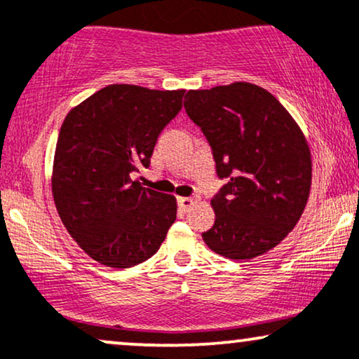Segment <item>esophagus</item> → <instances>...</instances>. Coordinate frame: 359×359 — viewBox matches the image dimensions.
<instances>
[{
  "label": "esophagus",
  "instance_id": "1",
  "mask_svg": "<svg viewBox=\"0 0 359 359\" xmlns=\"http://www.w3.org/2000/svg\"><path fill=\"white\" fill-rule=\"evenodd\" d=\"M177 202H179L180 210L187 212V210L192 209L194 204H197V198L196 197H179L177 198Z\"/></svg>",
  "mask_w": 359,
  "mask_h": 359
}]
</instances>
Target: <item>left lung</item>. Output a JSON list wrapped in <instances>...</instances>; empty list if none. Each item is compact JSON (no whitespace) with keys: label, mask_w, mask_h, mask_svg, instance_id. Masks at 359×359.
Here are the masks:
<instances>
[{"label":"left lung","mask_w":359,"mask_h":359,"mask_svg":"<svg viewBox=\"0 0 359 359\" xmlns=\"http://www.w3.org/2000/svg\"><path fill=\"white\" fill-rule=\"evenodd\" d=\"M184 107L212 147L217 175L229 179L210 201L215 222L204 243L234 261L276 248L311 191L313 162L299 125L274 95L248 81L189 90Z\"/></svg>","instance_id":"left-lung-1"}]
</instances>
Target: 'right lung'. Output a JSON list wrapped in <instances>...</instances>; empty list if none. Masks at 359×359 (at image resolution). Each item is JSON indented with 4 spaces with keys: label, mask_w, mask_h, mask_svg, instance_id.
Wrapping results in <instances>:
<instances>
[{
    "label": "right lung",
    "mask_w": 359,
    "mask_h": 359,
    "mask_svg": "<svg viewBox=\"0 0 359 359\" xmlns=\"http://www.w3.org/2000/svg\"><path fill=\"white\" fill-rule=\"evenodd\" d=\"M185 90L115 83L68 111L56 142L51 192L63 226L93 261L132 267L157 252L177 217L170 194L145 189L149 167Z\"/></svg>",
    "instance_id": "add662e5"
}]
</instances>
